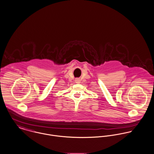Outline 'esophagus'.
Wrapping results in <instances>:
<instances>
[{
  "label": "esophagus",
  "mask_w": 154,
  "mask_h": 154,
  "mask_svg": "<svg viewBox=\"0 0 154 154\" xmlns=\"http://www.w3.org/2000/svg\"><path fill=\"white\" fill-rule=\"evenodd\" d=\"M75 82L76 83H80V79H75Z\"/></svg>",
  "instance_id": "esophagus-1"
}]
</instances>
